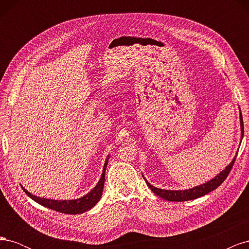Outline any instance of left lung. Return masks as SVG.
Returning a JSON list of instances; mask_svg holds the SVG:
<instances>
[{
	"label": "left lung",
	"instance_id": "left-lung-1",
	"mask_svg": "<svg viewBox=\"0 0 249 249\" xmlns=\"http://www.w3.org/2000/svg\"><path fill=\"white\" fill-rule=\"evenodd\" d=\"M240 126H241V139L243 138V133H244V125H243V118H242V113H241L240 110ZM236 157L233 158L232 161L228 165L227 167L224 168V170H222L220 173L213 178L212 179H210L209 182L201 184L199 186L193 187L191 189H187V190H165V189H160V188L154 187L153 185H150L146 178L143 177V178L145 179V182L148 186V188L152 190L156 195L158 196L162 197L163 199H166L168 201H186V200H192L195 198H198L200 196H203L208 193H210L211 191H213L214 189H216L217 187H219L223 180L228 178L229 173L231 172V169L232 167L233 163L236 161Z\"/></svg>",
	"mask_w": 249,
	"mask_h": 249
}]
</instances>
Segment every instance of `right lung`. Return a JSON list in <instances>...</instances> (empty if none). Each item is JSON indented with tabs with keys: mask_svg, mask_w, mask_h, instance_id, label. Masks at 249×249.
<instances>
[{
	"mask_svg": "<svg viewBox=\"0 0 249 249\" xmlns=\"http://www.w3.org/2000/svg\"><path fill=\"white\" fill-rule=\"evenodd\" d=\"M108 160H109V156L107 157L106 161H105L102 177H101L99 182H97L96 186L91 191L88 192L86 195H84V196H82L77 199L57 200V199L43 198V197L36 196V195H33L32 193H30L22 186H21V188L30 198H32L34 201L38 202L39 205H41L43 207L57 211V212H60V213H65V214H71V215L82 214L91 208H93L102 197L104 185H105V171H106V168H107Z\"/></svg>",
	"mask_w": 249,
	"mask_h": 249,
	"instance_id": "1",
	"label": "right lung"
}]
</instances>
